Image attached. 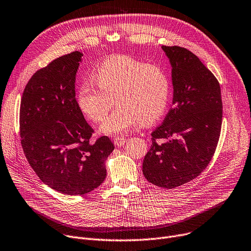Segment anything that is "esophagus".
<instances>
[{
	"label": "esophagus",
	"instance_id": "esophagus-1",
	"mask_svg": "<svg viewBox=\"0 0 251 251\" xmlns=\"http://www.w3.org/2000/svg\"><path fill=\"white\" fill-rule=\"evenodd\" d=\"M126 141H127V139L126 138H124V137H116L115 139H114V143H115V145H117V146H122V145H124L125 143H126Z\"/></svg>",
	"mask_w": 251,
	"mask_h": 251
}]
</instances>
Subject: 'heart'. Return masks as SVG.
<instances>
[{
    "label": "heart",
    "instance_id": "obj_1",
    "mask_svg": "<svg viewBox=\"0 0 251 251\" xmlns=\"http://www.w3.org/2000/svg\"><path fill=\"white\" fill-rule=\"evenodd\" d=\"M92 80L78 86L79 109L93 122H103L113 105L117 106L101 131L121 134L140 121L150 124L168 108L171 81L159 65L148 64L128 55L112 56L97 66Z\"/></svg>",
    "mask_w": 251,
    "mask_h": 251
}]
</instances>
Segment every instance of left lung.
Masks as SVG:
<instances>
[{
    "label": "left lung",
    "mask_w": 251,
    "mask_h": 251,
    "mask_svg": "<svg viewBox=\"0 0 251 251\" xmlns=\"http://www.w3.org/2000/svg\"><path fill=\"white\" fill-rule=\"evenodd\" d=\"M172 64L174 107L151 133L142 172L153 185L174 189L196 178L211 161L222 125L219 81L190 50L164 46Z\"/></svg>",
    "instance_id": "obj_1"
}]
</instances>
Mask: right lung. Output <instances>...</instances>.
Returning a JSON list of instances; mask_svg holds the SVG:
<instances>
[{"instance_id":"1","label":"right lung","mask_w":251,"mask_h":251,"mask_svg":"<svg viewBox=\"0 0 251 251\" xmlns=\"http://www.w3.org/2000/svg\"><path fill=\"white\" fill-rule=\"evenodd\" d=\"M82 53L60 56L29 79L20 105L24 154L38 177L59 193L80 196L104 181L105 162L115 149L108 136L92 141L94 129L75 100Z\"/></svg>"}]
</instances>
